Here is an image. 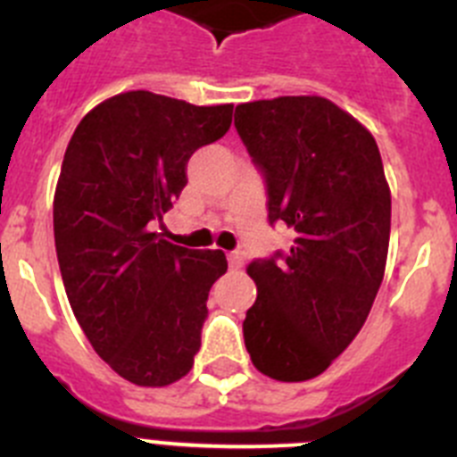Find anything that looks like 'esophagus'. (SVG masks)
<instances>
[{"label":"esophagus","instance_id":"1","mask_svg":"<svg viewBox=\"0 0 457 457\" xmlns=\"http://www.w3.org/2000/svg\"><path fill=\"white\" fill-rule=\"evenodd\" d=\"M228 265H231V270H240L242 265H245V256L237 252L228 253Z\"/></svg>","mask_w":457,"mask_h":457}]
</instances>
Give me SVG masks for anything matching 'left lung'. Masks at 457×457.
<instances>
[{
	"mask_svg": "<svg viewBox=\"0 0 457 457\" xmlns=\"http://www.w3.org/2000/svg\"><path fill=\"white\" fill-rule=\"evenodd\" d=\"M236 128L268 180L270 221L295 231L286 256L247 265L258 295L245 345L263 375L304 382L369 318L386 268L391 189L373 135L322 96L242 103Z\"/></svg>",
	"mask_w": 457,
	"mask_h": 457,
	"instance_id": "obj_1",
	"label": "left lung"
}]
</instances>
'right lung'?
I'll return each instance as SVG.
<instances>
[{"label": "right lung", "mask_w": 457, "mask_h": 457, "mask_svg": "<svg viewBox=\"0 0 457 457\" xmlns=\"http://www.w3.org/2000/svg\"><path fill=\"white\" fill-rule=\"evenodd\" d=\"M233 104L151 91L103 100L72 132L54 189V245L68 302L93 350L137 386H167L201 348L220 249L151 231L187 183L196 148L231 128Z\"/></svg>", "instance_id": "1"}]
</instances>
